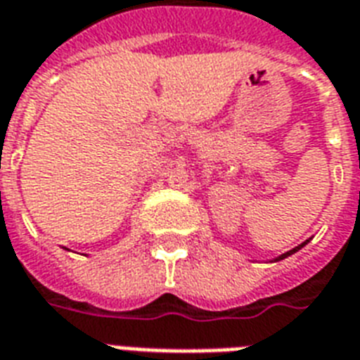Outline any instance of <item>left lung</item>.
<instances>
[{"mask_svg":"<svg viewBox=\"0 0 360 360\" xmlns=\"http://www.w3.org/2000/svg\"><path fill=\"white\" fill-rule=\"evenodd\" d=\"M306 243H308V241H306ZM306 243H302V245L295 247V249H290V251H287V253H285V255H281V257H279L278 260H283V259H287V257H290V255H292V253H296V251H298V249H302V247L306 245Z\"/></svg>","mask_w":360,"mask_h":360,"instance_id":"1","label":"left lung"}]
</instances>
